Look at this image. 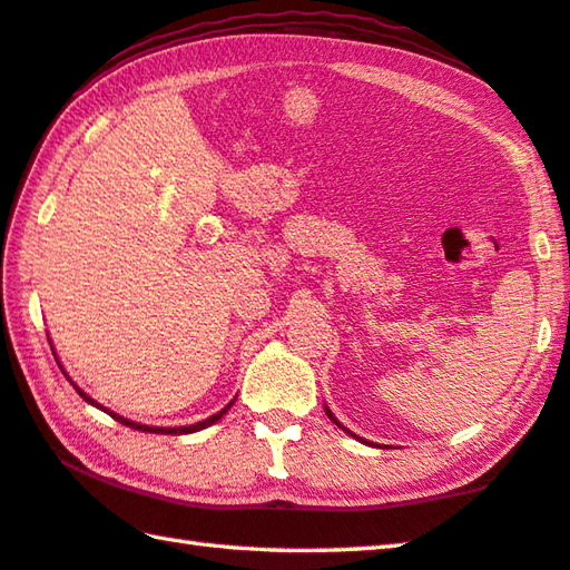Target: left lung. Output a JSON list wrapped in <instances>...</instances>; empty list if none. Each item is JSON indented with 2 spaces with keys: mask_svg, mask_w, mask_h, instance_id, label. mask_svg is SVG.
<instances>
[{
  "mask_svg": "<svg viewBox=\"0 0 570 570\" xmlns=\"http://www.w3.org/2000/svg\"><path fill=\"white\" fill-rule=\"evenodd\" d=\"M325 413H327V417H331L333 423H337V421H335V415H333L331 411H327V407H325ZM337 425H341V423H337ZM341 428H343V425H341ZM343 431H345V433H351V431H347V428H343ZM351 435H353V433H351ZM353 438H357V435H353ZM363 443H367V441H363Z\"/></svg>",
  "mask_w": 570,
  "mask_h": 570,
  "instance_id": "1",
  "label": "left lung"
}]
</instances>
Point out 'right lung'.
<instances>
[{
    "mask_svg": "<svg viewBox=\"0 0 570 570\" xmlns=\"http://www.w3.org/2000/svg\"><path fill=\"white\" fill-rule=\"evenodd\" d=\"M75 385V383H72ZM77 387V385H75ZM77 393L79 395H82L85 397V401L87 403H92V405H97L95 401H92V397H87L82 391H79V387H77ZM229 405H233V403H229ZM227 405V407H229ZM99 407V405H97ZM227 407H225V411H219L217 415H213V417H207V421H203V423H195V425H187V428H149V425H139V423H132V421H127V417H119L117 413H112V411H107L109 415H112L115 417V421H119V423H122V425H127V428H135V431H145V433H173V435H183V433H195V431H203V428H207V425H213V423H217L219 421V417H223L225 413H227ZM102 411H105V407H102Z\"/></svg>",
    "mask_w": 570,
    "mask_h": 570,
    "instance_id": "obj_1",
    "label": "right lung"
}]
</instances>
